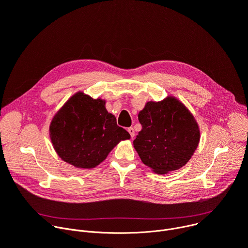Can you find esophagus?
Segmentation results:
<instances>
[{"label": "esophagus", "instance_id": "obj_1", "mask_svg": "<svg viewBox=\"0 0 248 248\" xmlns=\"http://www.w3.org/2000/svg\"><path fill=\"white\" fill-rule=\"evenodd\" d=\"M127 131L129 132V134H130L131 138H133V137H134V134H135V131H134L133 127H128V128H127Z\"/></svg>", "mask_w": 248, "mask_h": 248}]
</instances>
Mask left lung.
Segmentation results:
<instances>
[{"mask_svg": "<svg viewBox=\"0 0 248 248\" xmlns=\"http://www.w3.org/2000/svg\"><path fill=\"white\" fill-rule=\"evenodd\" d=\"M142 129L133 140L141 161L163 174L184 167L196 150L200 131L186 106L169 96L160 102H147L138 114Z\"/></svg>", "mask_w": 248, "mask_h": 248, "instance_id": "obj_1", "label": "left lung"}]
</instances>
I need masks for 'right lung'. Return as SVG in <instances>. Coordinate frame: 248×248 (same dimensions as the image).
Wrapping results in <instances>:
<instances>
[{
	"label": "right lung",
	"mask_w": 248,
	"mask_h": 248,
	"mask_svg": "<svg viewBox=\"0 0 248 248\" xmlns=\"http://www.w3.org/2000/svg\"><path fill=\"white\" fill-rule=\"evenodd\" d=\"M105 100L78 92L70 97L50 124L54 149L62 160L79 169H92L107 158L129 133L108 113Z\"/></svg>",
	"instance_id": "right-lung-1"
}]
</instances>
